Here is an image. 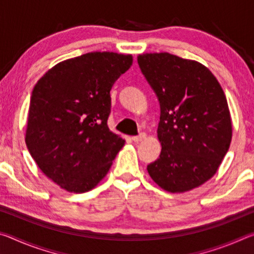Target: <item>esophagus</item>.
<instances>
[{
    "instance_id": "34e87169",
    "label": "esophagus",
    "mask_w": 254,
    "mask_h": 254,
    "mask_svg": "<svg viewBox=\"0 0 254 254\" xmlns=\"http://www.w3.org/2000/svg\"><path fill=\"white\" fill-rule=\"evenodd\" d=\"M147 139V134H145L144 132L140 133L139 135H135V136H132V140L134 141V142H140V141H143Z\"/></svg>"
}]
</instances>
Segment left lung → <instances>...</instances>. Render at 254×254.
I'll return each mask as SVG.
<instances>
[{"label":"left lung","mask_w":254,"mask_h":254,"mask_svg":"<svg viewBox=\"0 0 254 254\" xmlns=\"http://www.w3.org/2000/svg\"><path fill=\"white\" fill-rule=\"evenodd\" d=\"M137 64L160 103V156L150 177L163 190L185 192L220 168L232 140L225 94L212 71L196 60L168 53L141 54Z\"/></svg>","instance_id":"left-lung-1"}]
</instances>
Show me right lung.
Listing matches in <instances>:
<instances>
[{
  "mask_svg": "<svg viewBox=\"0 0 254 254\" xmlns=\"http://www.w3.org/2000/svg\"><path fill=\"white\" fill-rule=\"evenodd\" d=\"M132 55L95 51L58 63L38 80L25 143L37 166L60 188L81 194L109 173L126 140L107 127L112 86Z\"/></svg>",
  "mask_w": 254,
  "mask_h": 254,
  "instance_id": "obj_1",
  "label": "right lung"
}]
</instances>
